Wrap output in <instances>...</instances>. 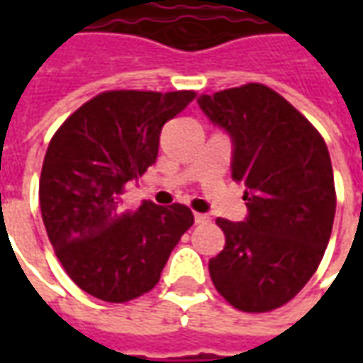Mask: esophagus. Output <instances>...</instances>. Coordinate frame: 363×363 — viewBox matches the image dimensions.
Here are the masks:
<instances>
[{
  "label": "esophagus",
  "mask_w": 363,
  "mask_h": 363,
  "mask_svg": "<svg viewBox=\"0 0 363 363\" xmlns=\"http://www.w3.org/2000/svg\"><path fill=\"white\" fill-rule=\"evenodd\" d=\"M208 220H210V218H208L206 213H194V221H196V223H206Z\"/></svg>",
  "instance_id": "esophagus-1"
}]
</instances>
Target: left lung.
<instances>
[{"label":"left lung","mask_w":363,"mask_h":363,"mask_svg":"<svg viewBox=\"0 0 363 363\" xmlns=\"http://www.w3.org/2000/svg\"><path fill=\"white\" fill-rule=\"evenodd\" d=\"M198 106L231 138V177L245 182L247 218H218L223 251L210 278L229 303L247 313L288 303L325 255L336 212L327 143L301 112L267 85L249 83Z\"/></svg>","instance_id":"1"}]
</instances>
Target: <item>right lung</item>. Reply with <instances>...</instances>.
Listing matches in <instances>:
<instances>
[{"label": "right lung", "instance_id": "1", "mask_svg": "<svg viewBox=\"0 0 363 363\" xmlns=\"http://www.w3.org/2000/svg\"><path fill=\"white\" fill-rule=\"evenodd\" d=\"M194 91H108L69 116L52 138L40 173V210L67 276L89 296L124 303L150 291L169 255L194 223L186 206L143 202L128 212L122 194L157 159L165 122Z\"/></svg>", "mask_w": 363, "mask_h": 363}]
</instances>
